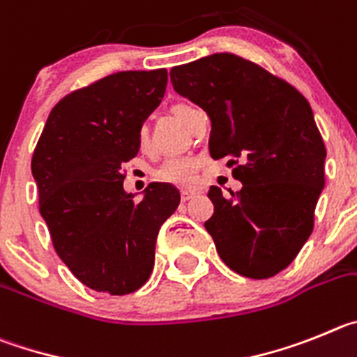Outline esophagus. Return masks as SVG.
<instances>
[{
    "mask_svg": "<svg viewBox=\"0 0 357 357\" xmlns=\"http://www.w3.org/2000/svg\"><path fill=\"white\" fill-rule=\"evenodd\" d=\"M195 197V192H192V190H181V201L185 202V201H190V199H194Z\"/></svg>",
    "mask_w": 357,
    "mask_h": 357,
    "instance_id": "34e87169",
    "label": "esophagus"
}]
</instances>
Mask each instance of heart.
I'll return each mask as SVG.
<instances>
[{
	"label": "heart",
	"mask_w": 357,
	"mask_h": 357,
	"mask_svg": "<svg viewBox=\"0 0 357 357\" xmlns=\"http://www.w3.org/2000/svg\"><path fill=\"white\" fill-rule=\"evenodd\" d=\"M190 108L192 107H188V105H178V107L174 108L176 117L181 121L183 115L190 110ZM146 139H147V131L140 130L139 140L142 146L144 142H146ZM195 172H197V162H195V160L176 156V158H171L169 162H165V165L160 169L158 176L160 179H163V181L174 183V185H192L195 179Z\"/></svg>",
	"instance_id": "heart-1"
}]
</instances>
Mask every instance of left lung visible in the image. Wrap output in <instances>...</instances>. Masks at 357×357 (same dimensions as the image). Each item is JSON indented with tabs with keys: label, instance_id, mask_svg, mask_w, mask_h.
Wrapping results in <instances>:
<instances>
[{
	"label": "left lung",
	"instance_id": "1",
	"mask_svg": "<svg viewBox=\"0 0 357 357\" xmlns=\"http://www.w3.org/2000/svg\"><path fill=\"white\" fill-rule=\"evenodd\" d=\"M171 82L210 117L211 158L242 162H227L243 185L238 194L208 190L215 210L204 227L218 256L236 274L272 278L310 238L326 185V146L310 102L287 82L229 53L174 67Z\"/></svg>",
	"mask_w": 357,
	"mask_h": 357
}]
</instances>
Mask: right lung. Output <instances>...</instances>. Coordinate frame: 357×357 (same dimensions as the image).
Here are the masks:
<instances>
[{"mask_svg":"<svg viewBox=\"0 0 357 357\" xmlns=\"http://www.w3.org/2000/svg\"><path fill=\"white\" fill-rule=\"evenodd\" d=\"M165 86L167 69L99 79L51 110L35 147L31 174L54 250L96 291L142 287L160 227L181 199L172 185L151 183L135 201L123 183V165L139 153V133Z\"/></svg>","mask_w":357,"mask_h":357,"instance_id":"obj_1","label":"right lung"}]
</instances>
